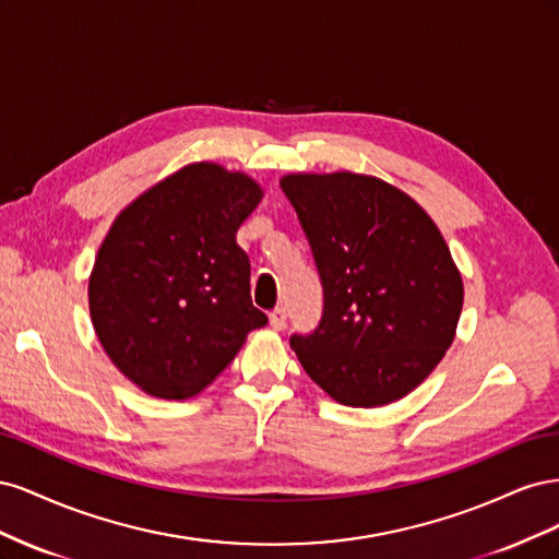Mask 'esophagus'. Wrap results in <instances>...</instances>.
Masks as SVG:
<instances>
[{
    "instance_id": "1",
    "label": "esophagus",
    "mask_w": 559,
    "mask_h": 559,
    "mask_svg": "<svg viewBox=\"0 0 559 559\" xmlns=\"http://www.w3.org/2000/svg\"><path fill=\"white\" fill-rule=\"evenodd\" d=\"M270 326H273L275 331H282L286 326V310L284 308H275L270 310Z\"/></svg>"
}]
</instances>
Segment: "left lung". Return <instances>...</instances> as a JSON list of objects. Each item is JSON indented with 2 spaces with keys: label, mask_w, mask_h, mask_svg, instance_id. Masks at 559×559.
Listing matches in <instances>:
<instances>
[{
  "label": "left lung",
  "mask_w": 559,
  "mask_h": 559,
  "mask_svg": "<svg viewBox=\"0 0 559 559\" xmlns=\"http://www.w3.org/2000/svg\"><path fill=\"white\" fill-rule=\"evenodd\" d=\"M282 191L324 289L319 326L292 335L306 373L352 408L403 399L445 357L464 286L441 230L378 177L286 175Z\"/></svg>",
  "instance_id": "left-lung-1"
}]
</instances>
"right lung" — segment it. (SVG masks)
Wrapping results in <instances>:
<instances>
[{"mask_svg":"<svg viewBox=\"0 0 559 559\" xmlns=\"http://www.w3.org/2000/svg\"><path fill=\"white\" fill-rule=\"evenodd\" d=\"M261 195L242 173L193 163L116 216L88 282L91 319L114 366L146 394L195 396L267 324L235 240Z\"/></svg>","mask_w":559,"mask_h":559,"instance_id":"right-lung-1","label":"right lung"}]
</instances>
